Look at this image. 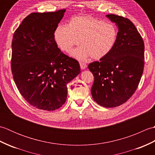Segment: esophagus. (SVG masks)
<instances>
[{"label": "esophagus", "mask_w": 155, "mask_h": 155, "mask_svg": "<svg viewBox=\"0 0 155 155\" xmlns=\"http://www.w3.org/2000/svg\"><path fill=\"white\" fill-rule=\"evenodd\" d=\"M80 65L81 69H85L87 68V64L84 63V62H80Z\"/></svg>", "instance_id": "34e87169"}]
</instances>
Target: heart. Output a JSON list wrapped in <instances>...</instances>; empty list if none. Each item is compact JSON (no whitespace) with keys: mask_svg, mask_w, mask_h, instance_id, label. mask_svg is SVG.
Wrapping results in <instances>:
<instances>
[{"mask_svg":"<svg viewBox=\"0 0 155 155\" xmlns=\"http://www.w3.org/2000/svg\"><path fill=\"white\" fill-rule=\"evenodd\" d=\"M117 37L114 25L91 16H74L68 26H58L54 33L56 43L62 51L69 52L81 42V47L71 52L81 60L88 57L99 60L106 57L113 49Z\"/></svg>","mask_w":155,"mask_h":155,"instance_id":"obj_1","label":"heart"}]
</instances>
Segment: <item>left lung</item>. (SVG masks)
Segmentation results:
<instances>
[{"instance_id": "left-lung-1", "label": "left lung", "mask_w": 155, "mask_h": 155, "mask_svg": "<svg viewBox=\"0 0 155 155\" xmlns=\"http://www.w3.org/2000/svg\"><path fill=\"white\" fill-rule=\"evenodd\" d=\"M107 16L118 26L116 44L109 54L88 67L94 78L91 88L94 101L113 108L127 102L139 86L144 70V45L129 19L112 14Z\"/></svg>"}]
</instances>
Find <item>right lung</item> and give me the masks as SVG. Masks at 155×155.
I'll return each instance as SVG.
<instances>
[{
    "instance_id": "right-lung-1",
    "label": "right lung",
    "mask_w": 155,
    "mask_h": 155,
    "mask_svg": "<svg viewBox=\"0 0 155 155\" xmlns=\"http://www.w3.org/2000/svg\"><path fill=\"white\" fill-rule=\"evenodd\" d=\"M65 11L31 13L13 35V79L23 98L38 109L61 107L67 100V84L81 72L78 62L64 54L54 40Z\"/></svg>"
}]
</instances>
